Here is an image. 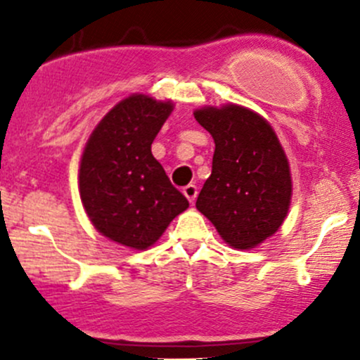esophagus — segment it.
Returning a JSON list of instances; mask_svg holds the SVG:
<instances>
[{
  "mask_svg": "<svg viewBox=\"0 0 360 360\" xmlns=\"http://www.w3.org/2000/svg\"><path fill=\"white\" fill-rule=\"evenodd\" d=\"M183 193H184V197L188 198V202L195 203V200H197V195H198V188L195 186V184H188V186L183 188Z\"/></svg>",
  "mask_w": 360,
  "mask_h": 360,
  "instance_id": "34e87169",
  "label": "esophagus"
}]
</instances>
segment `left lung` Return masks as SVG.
<instances>
[{
    "label": "left lung",
    "mask_w": 360,
    "mask_h": 360,
    "mask_svg": "<svg viewBox=\"0 0 360 360\" xmlns=\"http://www.w3.org/2000/svg\"><path fill=\"white\" fill-rule=\"evenodd\" d=\"M195 118L212 136V174L197 209L230 248L263 244L284 223L292 197L289 160L270 123L238 104L203 106Z\"/></svg>",
    "instance_id": "1"
}]
</instances>
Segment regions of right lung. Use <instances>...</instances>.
I'll list each match as a JSON object with an SVG mask.
<instances>
[{
    "label": "right lung",
    "instance_id": "obj_1",
    "mask_svg": "<svg viewBox=\"0 0 360 360\" xmlns=\"http://www.w3.org/2000/svg\"><path fill=\"white\" fill-rule=\"evenodd\" d=\"M172 110V101L132 94L104 115L83 150L78 170L83 209L101 235L129 249L151 248L190 207L151 153Z\"/></svg>",
    "mask_w": 360,
    "mask_h": 360
}]
</instances>
